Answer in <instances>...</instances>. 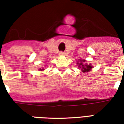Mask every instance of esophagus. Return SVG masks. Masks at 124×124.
I'll return each mask as SVG.
<instances>
[{"label":"esophagus","instance_id":"obj_1","mask_svg":"<svg viewBox=\"0 0 124 124\" xmlns=\"http://www.w3.org/2000/svg\"><path fill=\"white\" fill-rule=\"evenodd\" d=\"M60 56H64L65 55V53L64 52H60Z\"/></svg>","mask_w":124,"mask_h":124}]
</instances>
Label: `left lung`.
Returning <instances> with one entry per match:
<instances>
[{
	"mask_svg": "<svg viewBox=\"0 0 124 124\" xmlns=\"http://www.w3.org/2000/svg\"><path fill=\"white\" fill-rule=\"evenodd\" d=\"M87 61H86V60L84 59H79L78 61L77 62V66L79 69H80L82 71V72L85 73V72H88L90 70L92 69V65L91 64H88Z\"/></svg>",
	"mask_w": 124,
	"mask_h": 124,
	"instance_id": "1",
	"label": "left lung"
}]
</instances>
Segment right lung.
Masks as SVG:
<instances>
[{
  "instance_id": "right-lung-1",
  "label": "right lung",
  "mask_w": 124,
  "mask_h": 124,
  "mask_svg": "<svg viewBox=\"0 0 124 124\" xmlns=\"http://www.w3.org/2000/svg\"><path fill=\"white\" fill-rule=\"evenodd\" d=\"M39 71H44V68H40V69H39Z\"/></svg>"
}]
</instances>
